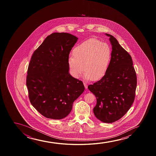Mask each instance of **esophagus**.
I'll return each instance as SVG.
<instances>
[{"label": "esophagus", "mask_w": 156, "mask_h": 156, "mask_svg": "<svg viewBox=\"0 0 156 156\" xmlns=\"http://www.w3.org/2000/svg\"><path fill=\"white\" fill-rule=\"evenodd\" d=\"M83 85L85 86V87L86 89H87V85L85 82H83Z\"/></svg>", "instance_id": "34e87169"}]
</instances>
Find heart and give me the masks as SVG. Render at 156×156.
I'll return each instance as SVG.
<instances>
[{"label": "heart", "instance_id": "obj_1", "mask_svg": "<svg viewBox=\"0 0 156 156\" xmlns=\"http://www.w3.org/2000/svg\"><path fill=\"white\" fill-rule=\"evenodd\" d=\"M73 55V57L70 56L68 59L71 75L78 78L84 69V78L95 81L101 78L107 72L111 60V48L107 43L89 39L76 46Z\"/></svg>", "mask_w": 156, "mask_h": 156}]
</instances>
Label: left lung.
I'll return each mask as SVG.
<instances>
[{"label":"left lung","instance_id":"left-lung-1","mask_svg":"<svg viewBox=\"0 0 156 156\" xmlns=\"http://www.w3.org/2000/svg\"><path fill=\"white\" fill-rule=\"evenodd\" d=\"M111 58L109 67L101 79L88 86L96 98L94 115L105 123H112L123 117L134 101L136 74L132 57L111 34Z\"/></svg>","mask_w":156,"mask_h":156}]
</instances>
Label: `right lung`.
<instances>
[{
	"label": "right lung",
	"mask_w": 156,
	"mask_h": 156,
	"mask_svg": "<svg viewBox=\"0 0 156 156\" xmlns=\"http://www.w3.org/2000/svg\"><path fill=\"white\" fill-rule=\"evenodd\" d=\"M78 39L68 33H53L32 54L26 81L29 98L32 106L47 118L66 117L85 90L82 81L69 73V55Z\"/></svg>",
	"instance_id": "1"
}]
</instances>
